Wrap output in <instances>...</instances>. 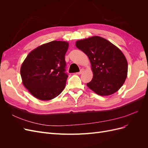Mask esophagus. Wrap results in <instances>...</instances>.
I'll return each mask as SVG.
<instances>
[{"label": "esophagus", "instance_id": "1", "mask_svg": "<svg viewBox=\"0 0 148 148\" xmlns=\"http://www.w3.org/2000/svg\"><path fill=\"white\" fill-rule=\"evenodd\" d=\"M84 71V69H82L81 70H80V71H79V72H77V75H81L82 73H83V72Z\"/></svg>", "mask_w": 148, "mask_h": 148}]
</instances>
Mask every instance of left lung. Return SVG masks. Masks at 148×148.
Masks as SVG:
<instances>
[{"label":"left lung","instance_id":"left-lung-1","mask_svg":"<svg viewBox=\"0 0 148 148\" xmlns=\"http://www.w3.org/2000/svg\"><path fill=\"white\" fill-rule=\"evenodd\" d=\"M75 45L90 60L93 77L87 83L89 88L98 95L109 96L122 86L127 77L128 63L117 46L97 36L78 40Z\"/></svg>","mask_w":148,"mask_h":148}]
</instances>
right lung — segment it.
Returning a JSON list of instances; mask_svg holds the SVG:
<instances>
[{
  "label": "right lung",
  "mask_w": 148,
  "mask_h": 148,
  "mask_svg": "<svg viewBox=\"0 0 148 148\" xmlns=\"http://www.w3.org/2000/svg\"><path fill=\"white\" fill-rule=\"evenodd\" d=\"M69 44L53 41L31 51L20 69L22 83L34 97L49 101L59 96L65 87V55Z\"/></svg>",
  "instance_id": "right-lung-1"
}]
</instances>
